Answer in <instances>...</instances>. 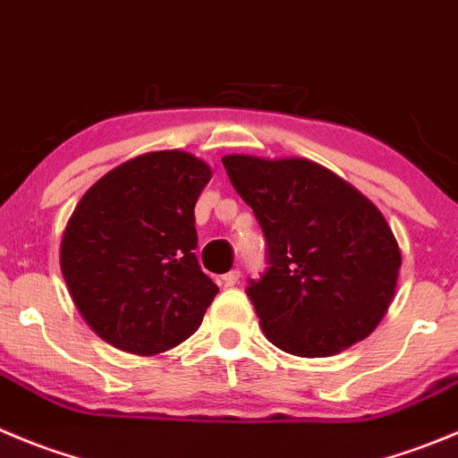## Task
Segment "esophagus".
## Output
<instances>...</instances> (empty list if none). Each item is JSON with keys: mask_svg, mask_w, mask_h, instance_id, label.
I'll use <instances>...</instances> for the list:
<instances>
[{"mask_svg": "<svg viewBox=\"0 0 458 458\" xmlns=\"http://www.w3.org/2000/svg\"><path fill=\"white\" fill-rule=\"evenodd\" d=\"M238 278H241V272L238 269H232V272H226L225 276H222V285L225 287H233L238 283Z\"/></svg>", "mask_w": 458, "mask_h": 458, "instance_id": "esophagus-1", "label": "esophagus"}]
</instances>
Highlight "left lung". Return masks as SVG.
<instances>
[{"mask_svg": "<svg viewBox=\"0 0 458 458\" xmlns=\"http://www.w3.org/2000/svg\"><path fill=\"white\" fill-rule=\"evenodd\" d=\"M222 164L267 241L269 267L247 297L269 342L326 357L369 337L403 263L376 204L315 161L226 155Z\"/></svg>", "mask_w": 458, "mask_h": 458, "instance_id": "left-lung-1", "label": "left lung"}]
</instances>
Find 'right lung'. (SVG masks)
<instances>
[{"instance_id": "right-lung-1", "label": "right lung", "mask_w": 458, "mask_h": 458, "mask_svg": "<svg viewBox=\"0 0 458 458\" xmlns=\"http://www.w3.org/2000/svg\"><path fill=\"white\" fill-rule=\"evenodd\" d=\"M211 168L189 152L134 157L78 202L60 250L69 294L101 339L134 355L177 346L217 285L198 263L195 202Z\"/></svg>"}]
</instances>
